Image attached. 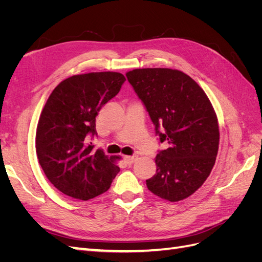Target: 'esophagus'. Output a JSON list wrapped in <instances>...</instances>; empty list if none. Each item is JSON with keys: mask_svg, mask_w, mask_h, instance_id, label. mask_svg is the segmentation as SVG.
<instances>
[{"mask_svg": "<svg viewBox=\"0 0 262 262\" xmlns=\"http://www.w3.org/2000/svg\"><path fill=\"white\" fill-rule=\"evenodd\" d=\"M137 160H138V156H125L124 157V161L128 164H133Z\"/></svg>", "mask_w": 262, "mask_h": 262, "instance_id": "34e87169", "label": "esophagus"}]
</instances>
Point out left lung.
I'll return each mask as SVG.
<instances>
[{"label": "left lung", "mask_w": 262, "mask_h": 262, "mask_svg": "<svg viewBox=\"0 0 262 262\" xmlns=\"http://www.w3.org/2000/svg\"><path fill=\"white\" fill-rule=\"evenodd\" d=\"M143 102L161 143L156 173L146 186L162 199L184 200L207 180L215 164L220 131L207 94L191 77L172 69H136L125 74Z\"/></svg>", "instance_id": "8db88e82"}]
</instances>
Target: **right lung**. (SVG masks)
<instances>
[{
  "label": "right lung",
  "instance_id": "1",
  "mask_svg": "<svg viewBox=\"0 0 262 262\" xmlns=\"http://www.w3.org/2000/svg\"><path fill=\"white\" fill-rule=\"evenodd\" d=\"M118 72L73 75L52 91L36 132V152L47 178L59 191L78 200L106 192L120 170L89 138L97 136L96 117L120 91Z\"/></svg>",
  "mask_w": 262,
  "mask_h": 262
}]
</instances>
